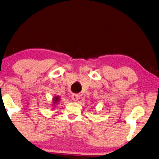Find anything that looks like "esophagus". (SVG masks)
I'll return each instance as SVG.
<instances>
[{
  "instance_id": "esophagus-1",
  "label": "esophagus",
  "mask_w": 159,
  "mask_h": 159,
  "mask_svg": "<svg viewBox=\"0 0 159 159\" xmlns=\"http://www.w3.org/2000/svg\"><path fill=\"white\" fill-rule=\"evenodd\" d=\"M80 96L77 95V94H72V100L74 101H77V100H79Z\"/></svg>"
}]
</instances>
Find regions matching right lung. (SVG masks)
Wrapping results in <instances>:
<instances>
[{
    "mask_svg": "<svg viewBox=\"0 0 159 159\" xmlns=\"http://www.w3.org/2000/svg\"><path fill=\"white\" fill-rule=\"evenodd\" d=\"M59 100V98H58V97H55L54 100H53V102H54V104H55V103H57V102H58Z\"/></svg>",
    "mask_w": 159,
    "mask_h": 159,
    "instance_id": "1",
    "label": "right lung"
}]
</instances>
